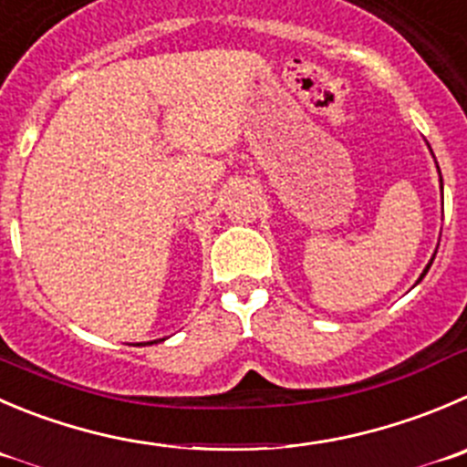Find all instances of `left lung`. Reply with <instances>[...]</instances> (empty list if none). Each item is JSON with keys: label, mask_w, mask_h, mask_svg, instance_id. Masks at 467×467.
<instances>
[{"label": "left lung", "mask_w": 467, "mask_h": 467, "mask_svg": "<svg viewBox=\"0 0 467 467\" xmlns=\"http://www.w3.org/2000/svg\"><path fill=\"white\" fill-rule=\"evenodd\" d=\"M441 183H442V179H441ZM431 264H433V261H431ZM431 264H429V265H426V270H429V268H431ZM426 270H424V273H421V277H424V275H426ZM421 277H420V279H421Z\"/></svg>", "instance_id": "1"}]
</instances>
